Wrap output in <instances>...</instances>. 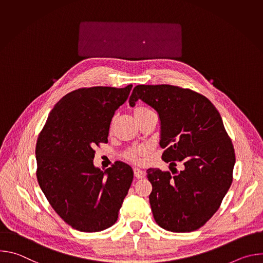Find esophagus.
<instances>
[{
  "instance_id": "esophagus-1",
  "label": "esophagus",
  "mask_w": 263,
  "mask_h": 263,
  "mask_svg": "<svg viewBox=\"0 0 263 263\" xmlns=\"http://www.w3.org/2000/svg\"><path fill=\"white\" fill-rule=\"evenodd\" d=\"M133 171H134V176H135L137 179H142V178H144L145 173H144L142 170L135 167Z\"/></svg>"
}]
</instances>
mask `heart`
<instances>
[{"label": "heart", "instance_id": "heart-1", "mask_svg": "<svg viewBox=\"0 0 263 263\" xmlns=\"http://www.w3.org/2000/svg\"><path fill=\"white\" fill-rule=\"evenodd\" d=\"M148 112H152L151 109L148 108H145V107H138V108H135L133 110V116L135 118L136 121H138L141 117H143L144 115L148 114ZM145 153V149L143 147H131L129 149H127L126 153H125V157L129 160H132V161H138L139 158L144 155Z\"/></svg>", "mask_w": 263, "mask_h": 263}]
</instances>
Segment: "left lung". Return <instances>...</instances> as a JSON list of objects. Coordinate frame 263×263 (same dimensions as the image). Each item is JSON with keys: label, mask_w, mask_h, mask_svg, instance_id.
<instances>
[{"label": "left lung", "mask_w": 263, "mask_h": 263, "mask_svg": "<svg viewBox=\"0 0 263 263\" xmlns=\"http://www.w3.org/2000/svg\"><path fill=\"white\" fill-rule=\"evenodd\" d=\"M141 100L160 120L162 160L184 170L162 172L148 168L153 190L148 196L153 216L171 232H192L216 212L232 183L234 147L221 117L204 96L173 85H137L129 99L131 107Z\"/></svg>", "instance_id": "1"}]
</instances>
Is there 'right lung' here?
<instances>
[{"label":"right lung","mask_w":263,"mask_h":263,"mask_svg":"<svg viewBox=\"0 0 263 263\" xmlns=\"http://www.w3.org/2000/svg\"><path fill=\"white\" fill-rule=\"evenodd\" d=\"M131 89L97 86L65 95L37 138L41 189L57 214L81 232L116 223L131 186L133 170L127 163L117 161L104 172L93 164V147L108 142L111 120Z\"/></svg>","instance_id":"obj_1"}]
</instances>
